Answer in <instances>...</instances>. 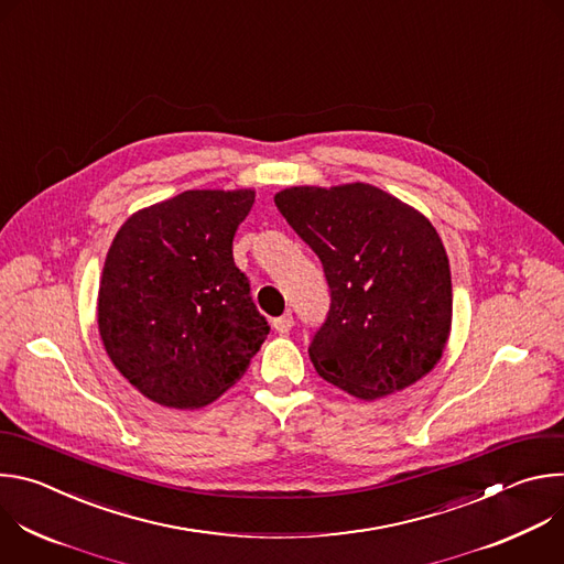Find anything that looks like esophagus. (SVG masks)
<instances>
[{
  "label": "esophagus",
  "mask_w": 564,
  "mask_h": 564,
  "mask_svg": "<svg viewBox=\"0 0 564 564\" xmlns=\"http://www.w3.org/2000/svg\"><path fill=\"white\" fill-rule=\"evenodd\" d=\"M272 326H274V330H276L279 335H288V333L292 330V326H294V318H292V314L288 312V314H283V316H279V318H274V321H272Z\"/></svg>",
  "instance_id": "1"
}]
</instances>
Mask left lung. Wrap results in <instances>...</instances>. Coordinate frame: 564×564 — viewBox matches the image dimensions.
Listing matches in <instances>:
<instances>
[{"mask_svg": "<svg viewBox=\"0 0 564 564\" xmlns=\"http://www.w3.org/2000/svg\"><path fill=\"white\" fill-rule=\"evenodd\" d=\"M274 203L330 285L307 348L316 372L366 401L426 377L453 321L448 257L431 220L368 183L288 187Z\"/></svg>", "mask_w": 564, "mask_h": 564, "instance_id": "left-lung-1", "label": "left lung"}]
</instances>
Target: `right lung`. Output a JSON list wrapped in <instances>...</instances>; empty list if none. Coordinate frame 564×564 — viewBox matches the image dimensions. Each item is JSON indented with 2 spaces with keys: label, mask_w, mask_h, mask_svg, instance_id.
I'll return each mask as SVG.
<instances>
[{
  "label": "right lung",
  "mask_w": 564,
  "mask_h": 564,
  "mask_svg": "<svg viewBox=\"0 0 564 564\" xmlns=\"http://www.w3.org/2000/svg\"><path fill=\"white\" fill-rule=\"evenodd\" d=\"M254 189H189L131 214L107 252L98 330L111 364L160 406L194 411L246 375L270 326L234 263Z\"/></svg>",
  "instance_id": "right-lung-1"
}]
</instances>
